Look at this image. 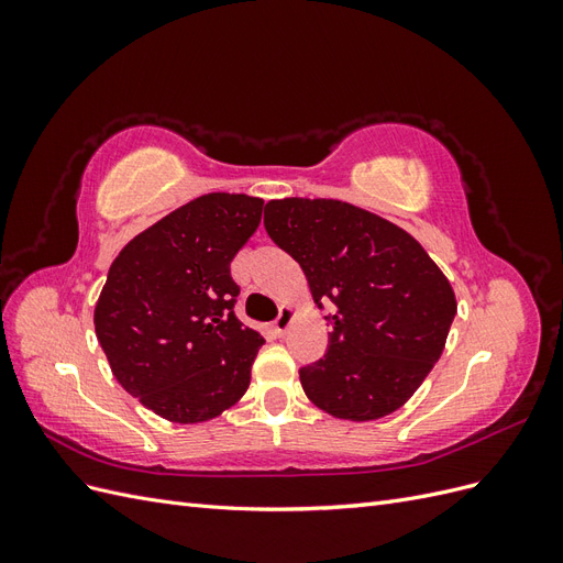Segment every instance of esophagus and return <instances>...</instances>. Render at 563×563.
<instances>
[{
    "label": "esophagus",
    "instance_id": "34e87169",
    "mask_svg": "<svg viewBox=\"0 0 563 563\" xmlns=\"http://www.w3.org/2000/svg\"><path fill=\"white\" fill-rule=\"evenodd\" d=\"M294 319H296V310L294 308H282L279 317L275 319V323H272V327H275V331H277V335H284L288 331V327H291V323H294Z\"/></svg>",
    "mask_w": 563,
    "mask_h": 563
}]
</instances>
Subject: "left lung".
Returning a JSON list of instances; mask_svg holds the SVG:
<instances>
[{"label":"left lung","instance_id":"left-lung-1","mask_svg":"<svg viewBox=\"0 0 563 563\" xmlns=\"http://www.w3.org/2000/svg\"><path fill=\"white\" fill-rule=\"evenodd\" d=\"M265 230L314 302L335 305L329 352L300 368L305 395L340 420L395 413L446 347L457 302L444 272L416 236L340 199H272Z\"/></svg>","mask_w":563,"mask_h":563}]
</instances>
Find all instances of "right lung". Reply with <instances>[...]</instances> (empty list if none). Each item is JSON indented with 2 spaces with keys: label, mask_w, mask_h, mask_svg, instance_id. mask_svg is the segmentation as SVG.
Returning a JSON list of instances; mask_svg holds the SVG:
<instances>
[{
  "label": "right lung",
  "mask_w": 563,
  "mask_h": 563,
  "mask_svg": "<svg viewBox=\"0 0 563 563\" xmlns=\"http://www.w3.org/2000/svg\"><path fill=\"white\" fill-rule=\"evenodd\" d=\"M263 199L201 195L119 251L93 323L117 383L168 422L195 424L244 397L265 338L234 317L230 263Z\"/></svg>",
  "instance_id": "1"
}]
</instances>
